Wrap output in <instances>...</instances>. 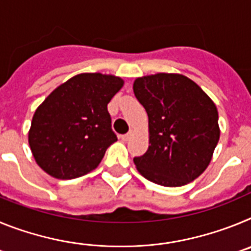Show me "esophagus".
I'll list each match as a JSON object with an SVG mask.
<instances>
[{"instance_id":"34e87169","label":"esophagus","mask_w":251,"mask_h":251,"mask_svg":"<svg viewBox=\"0 0 251 251\" xmlns=\"http://www.w3.org/2000/svg\"><path fill=\"white\" fill-rule=\"evenodd\" d=\"M133 130H129V132L127 133V134H123V136H122V139H123V141H129L130 138H132V136H133Z\"/></svg>"}]
</instances>
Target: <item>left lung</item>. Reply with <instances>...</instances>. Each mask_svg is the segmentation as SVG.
<instances>
[{
	"mask_svg": "<svg viewBox=\"0 0 251 251\" xmlns=\"http://www.w3.org/2000/svg\"><path fill=\"white\" fill-rule=\"evenodd\" d=\"M133 92L148 114L150 147L134 165L148 181L165 187L191 182L207 168L220 138L216 105L181 74L137 77Z\"/></svg>",
	"mask_w": 251,
	"mask_h": 251,
	"instance_id": "obj_1",
	"label": "left lung"
}]
</instances>
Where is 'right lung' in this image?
<instances>
[{
	"instance_id": "add662e5",
	"label": "right lung",
	"mask_w": 251,
	"mask_h": 251,
	"mask_svg": "<svg viewBox=\"0 0 251 251\" xmlns=\"http://www.w3.org/2000/svg\"><path fill=\"white\" fill-rule=\"evenodd\" d=\"M124 81L84 73L57 86L32 117L28 145L37 165L55 178L81 177L98 167L117 141L108 103Z\"/></svg>"
}]
</instances>
